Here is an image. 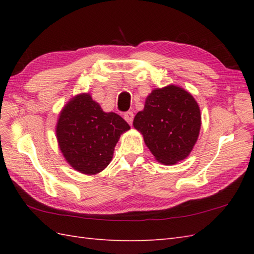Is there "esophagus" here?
Instances as JSON below:
<instances>
[{"mask_svg":"<svg viewBox=\"0 0 254 254\" xmlns=\"http://www.w3.org/2000/svg\"><path fill=\"white\" fill-rule=\"evenodd\" d=\"M124 119H126V121L128 124H132L133 122V119H134V113L132 111H127L124 113Z\"/></svg>","mask_w":254,"mask_h":254,"instance_id":"obj_1","label":"esophagus"}]
</instances>
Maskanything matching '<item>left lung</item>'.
Instances as JSON below:
<instances>
[{
  "label": "left lung",
  "instance_id": "8db88e82",
  "mask_svg": "<svg viewBox=\"0 0 254 254\" xmlns=\"http://www.w3.org/2000/svg\"><path fill=\"white\" fill-rule=\"evenodd\" d=\"M201 110L194 97L178 85L155 88L136 113L133 127L143 135L155 159L175 165L186 159L201 130Z\"/></svg>",
  "mask_w": 254,
  "mask_h": 254
}]
</instances>
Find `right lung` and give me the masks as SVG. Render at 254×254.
<instances>
[{
  "mask_svg": "<svg viewBox=\"0 0 254 254\" xmlns=\"http://www.w3.org/2000/svg\"><path fill=\"white\" fill-rule=\"evenodd\" d=\"M130 126L105 112L89 93L77 94L59 113L56 135L63 157L80 174L94 176L110 164L121 134Z\"/></svg>",
  "mask_w": 254,
  "mask_h": 254,
  "instance_id": "add662e5",
  "label": "right lung"
}]
</instances>
